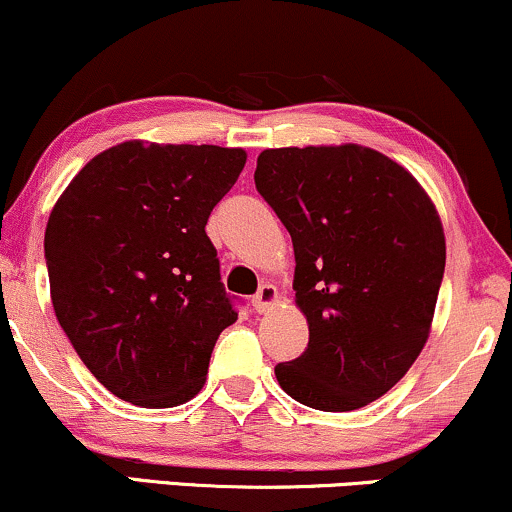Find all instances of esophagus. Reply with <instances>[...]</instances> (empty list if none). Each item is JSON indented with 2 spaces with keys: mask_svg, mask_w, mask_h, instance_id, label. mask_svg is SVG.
<instances>
[{
  "mask_svg": "<svg viewBox=\"0 0 512 512\" xmlns=\"http://www.w3.org/2000/svg\"><path fill=\"white\" fill-rule=\"evenodd\" d=\"M276 300H279V291H276V286L272 283H262L260 291L252 295V307H255V312H269L272 307L276 305Z\"/></svg>",
  "mask_w": 512,
  "mask_h": 512,
  "instance_id": "esophagus-1",
  "label": "esophagus"
}]
</instances>
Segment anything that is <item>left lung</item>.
Listing matches in <instances>:
<instances>
[{"label": "left lung", "instance_id": "8db88e82", "mask_svg": "<svg viewBox=\"0 0 512 512\" xmlns=\"http://www.w3.org/2000/svg\"><path fill=\"white\" fill-rule=\"evenodd\" d=\"M255 188L286 226L305 353L274 367L288 396L348 412L384 396L429 336L446 267L439 214L403 166L360 145L279 147Z\"/></svg>", "mask_w": 512, "mask_h": 512}]
</instances>
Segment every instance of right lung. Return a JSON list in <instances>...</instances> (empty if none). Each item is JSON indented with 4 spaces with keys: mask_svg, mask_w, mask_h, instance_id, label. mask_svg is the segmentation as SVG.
<instances>
[{
    "mask_svg": "<svg viewBox=\"0 0 512 512\" xmlns=\"http://www.w3.org/2000/svg\"><path fill=\"white\" fill-rule=\"evenodd\" d=\"M245 152L128 140L90 159L49 214L54 315L107 391L174 408L205 384L238 319L205 226Z\"/></svg>",
    "mask_w": 512,
    "mask_h": 512,
    "instance_id": "1",
    "label": "right lung"
}]
</instances>
